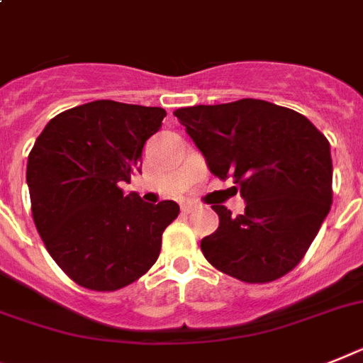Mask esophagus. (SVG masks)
Segmentation results:
<instances>
[{
  "instance_id": "1",
  "label": "esophagus",
  "mask_w": 363,
  "mask_h": 363,
  "mask_svg": "<svg viewBox=\"0 0 363 363\" xmlns=\"http://www.w3.org/2000/svg\"><path fill=\"white\" fill-rule=\"evenodd\" d=\"M194 208H196V206H194L193 202L182 203V211H184V213H191V211H194Z\"/></svg>"
}]
</instances>
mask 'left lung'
<instances>
[{
    "label": "left lung",
    "mask_w": 363,
    "mask_h": 363,
    "mask_svg": "<svg viewBox=\"0 0 363 363\" xmlns=\"http://www.w3.org/2000/svg\"><path fill=\"white\" fill-rule=\"evenodd\" d=\"M209 172L233 178L247 208L213 206L218 228L200 241L215 269L265 284L296 267L332 206L330 143L306 116L242 98L174 111Z\"/></svg>",
    "instance_id": "8db88e82"
}]
</instances>
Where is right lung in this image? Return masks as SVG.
Segmentation results:
<instances>
[{
    "mask_svg": "<svg viewBox=\"0 0 363 363\" xmlns=\"http://www.w3.org/2000/svg\"><path fill=\"white\" fill-rule=\"evenodd\" d=\"M164 116L161 107L83 104L48 122L27 157L35 226L53 262L86 289L115 291L143 277L178 217L172 200L148 203L121 189L140 172Z\"/></svg>",
    "mask_w": 363,
    "mask_h": 363,
    "instance_id": "1",
    "label": "right lung"
}]
</instances>
